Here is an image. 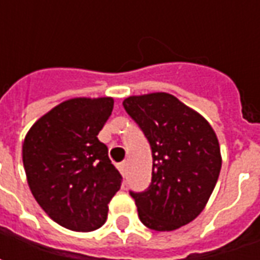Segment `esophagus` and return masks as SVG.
<instances>
[{"mask_svg":"<svg viewBox=\"0 0 260 260\" xmlns=\"http://www.w3.org/2000/svg\"><path fill=\"white\" fill-rule=\"evenodd\" d=\"M126 166H128V163H126V161H122V163H119L118 169H119V171L122 173V174H125V173H126Z\"/></svg>","mask_w":260,"mask_h":260,"instance_id":"1","label":"esophagus"}]
</instances>
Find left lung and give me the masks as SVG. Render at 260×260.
<instances>
[{"mask_svg":"<svg viewBox=\"0 0 260 260\" xmlns=\"http://www.w3.org/2000/svg\"><path fill=\"white\" fill-rule=\"evenodd\" d=\"M125 110L152 147V182L131 192L138 216L156 231H174L206 207L221 170L216 132L207 119L170 93L129 96Z\"/></svg>","mask_w":260,"mask_h":260,"instance_id":"left-lung-1","label":"left lung"}]
</instances>
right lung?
<instances>
[{"label": "right lung", "mask_w": 260, "mask_h": 260, "mask_svg": "<svg viewBox=\"0 0 260 260\" xmlns=\"http://www.w3.org/2000/svg\"><path fill=\"white\" fill-rule=\"evenodd\" d=\"M113 97H74L51 108L27 131L22 146L26 180L37 203L65 229L89 233L107 220L122 177L99 132Z\"/></svg>", "instance_id": "add662e5"}]
</instances>
